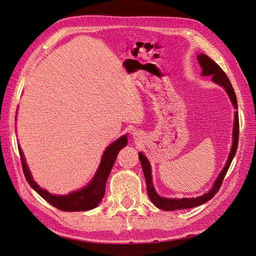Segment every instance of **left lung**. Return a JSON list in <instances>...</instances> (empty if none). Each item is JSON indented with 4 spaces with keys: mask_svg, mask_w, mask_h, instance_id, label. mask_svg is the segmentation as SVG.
<instances>
[{
    "mask_svg": "<svg viewBox=\"0 0 256 256\" xmlns=\"http://www.w3.org/2000/svg\"><path fill=\"white\" fill-rule=\"evenodd\" d=\"M198 60L200 62V67L203 68L202 76H212V81L216 82V84L221 85L224 88H226V92L228 94L230 102L233 104L235 109H238L237 106V98L235 95V92L233 86H232L230 81L228 80V76L222 70V68L216 63L214 60H212L210 58L207 56L206 54H200L198 56ZM233 145H232V150L230 154L228 156V160L226 162V166L222 170V172L220 173L219 177L216 178V182L214 184V187L212 190H209L208 193H205V194L200 196L198 198H161L157 194V192L154 191V184L152 182V171H150V164L147 158L144 156L142 152H138V159L141 161V166L144 172V177H145V182H146V187H147V194H148L152 202L156 205L158 208L162 209V210H177V209H187V208H192V207H196L198 205H202L206 203L207 200L212 198L216 193L219 191L222 182L226 177V174L228 172V170L233 161V158L236 154L237 150V146H238V138H239V118H238V112L235 113V124H234V131H233Z\"/></svg>",
    "mask_w": 256,
    "mask_h": 256,
    "instance_id": "obj_1",
    "label": "left lung"
}]
</instances>
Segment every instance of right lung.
<instances>
[{
  "instance_id": "obj_1",
  "label": "right lung",
  "mask_w": 256,
  "mask_h": 256,
  "mask_svg": "<svg viewBox=\"0 0 256 256\" xmlns=\"http://www.w3.org/2000/svg\"><path fill=\"white\" fill-rule=\"evenodd\" d=\"M126 145L127 136H124L120 138L118 140L113 142L111 145L108 146V148L106 150L102 156V162H100L98 171L95 177L92 178V180L85 188L79 191L72 192L68 196H52L48 191L42 189L40 186L33 180L32 176H30L20 146H18V150L21 158L23 173H24V176L30 187H32L38 194L47 200V202L50 203L52 206L56 207L58 209H60V210L63 212H84L95 208L100 202H102L106 192V182L111 172V168H113L115 159L118 157V152Z\"/></svg>"
}]
</instances>
